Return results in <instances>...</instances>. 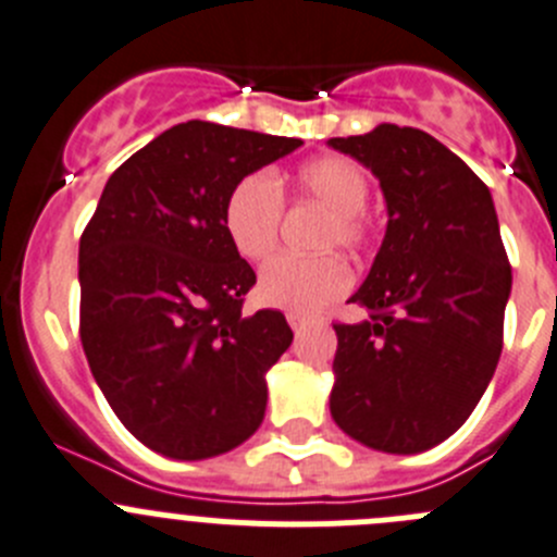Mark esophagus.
<instances>
[{
  "mask_svg": "<svg viewBox=\"0 0 557 557\" xmlns=\"http://www.w3.org/2000/svg\"><path fill=\"white\" fill-rule=\"evenodd\" d=\"M288 324H290V330L299 332L305 324H308V319H305L302 313H288Z\"/></svg>",
  "mask_w": 557,
  "mask_h": 557,
  "instance_id": "1",
  "label": "esophagus"
}]
</instances>
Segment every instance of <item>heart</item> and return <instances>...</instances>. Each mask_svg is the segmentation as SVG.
Returning <instances> with one entry per match:
<instances>
[{
    "mask_svg": "<svg viewBox=\"0 0 557 557\" xmlns=\"http://www.w3.org/2000/svg\"><path fill=\"white\" fill-rule=\"evenodd\" d=\"M296 197L324 206L330 214L321 247L360 249L368 238L366 208L371 184L366 170L346 156H321L296 170L290 178ZM283 222V191L269 173L238 181L225 202V233L244 261H263L274 252ZM351 285L349 267L337 255L296 258L280 255L263 267L258 294L272 308L290 313H315Z\"/></svg>",
    "mask_w": 557,
    "mask_h": 557,
    "instance_id": "b5f03b06",
    "label": "heart"
}]
</instances>
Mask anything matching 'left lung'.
<instances>
[{"label": "left lung", "instance_id": "1", "mask_svg": "<svg viewBox=\"0 0 557 557\" xmlns=\"http://www.w3.org/2000/svg\"><path fill=\"white\" fill-rule=\"evenodd\" d=\"M330 148L371 170L387 231L349 302L366 321L335 324L330 412L351 440L420 454L475 409L503 351L511 267L490 189L431 134L382 123Z\"/></svg>", "mask_w": 557, "mask_h": 557}]
</instances>
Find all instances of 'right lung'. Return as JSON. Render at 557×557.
Here are the masks:
<instances>
[{
	"label": "right lung",
	"instance_id": "obj_1",
	"mask_svg": "<svg viewBox=\"0 0 557 557\" xmlns=\"http://www.w3.org/2000/svg\"><path fill=\"white\" fill-rule=\"evenodd\" d=\"M302 139L189 121L114 170L79 242L82 346L121 423L168 459L247 443L267 373L294 341L280 310L242 313L255 272L225 202Z\"/></svg>",
	"mask_w": 557,
	"mask_h": 557
}]
</instances>
